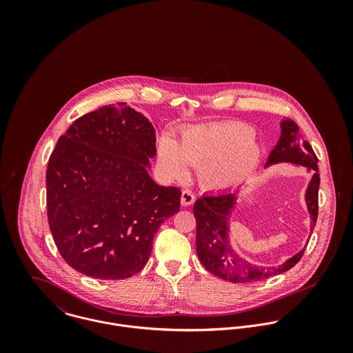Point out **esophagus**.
<instances>
[{
	"mask_svg": "<svg viewBox=\"0 0 353 353\" xmlns=\"http://www.w3.org/2000/svg\"><path fill=\"white\" fill-rule=\"evenodd\" d=\"M194 201H196V197H194V194H193L190 190H183V192H182L181 203H182L183 206H189V205L194 203Z\"/></svg>",
	"mask_w": 353,
	"mask_h": 353,
	"instance_id": "1",
	"label": "esophagus"
}]
</instances>
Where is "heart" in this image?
Wrapping results in <instances>:
<instances>
[{
	"instance_id": "obj_1",
	"label": "heart",
	"mask_w": 353,
	"mask_h": 353,
	"mask_svg": "<svg viewBox=\"0 0 353 353\" xmlns=\"http://www.w3.org/2000/svg\"><path fill=\"white\" fill-rule=\"evenodd\" d=\"M259 156L252 128L241 122L188 128L181 133L179 144L167 136L159 141V164L170 178L183 179L189 163L199 167L202 183L212 189H227L246 179Z\"/></svg>"
}]
</instances>
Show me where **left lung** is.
Returning <instances> with one entry per match:
<instances>
[{
	"label": "left lung",
	"mask_w": 353,
	"mask_h": 353,
	"mask_svg": "<svg viewBox=\"0 0 353 353\" xmlns=\"http://www.w3.org/2000/svg\"><path fill=\"white\" fill-rule=\"evenodd\" d=\"M294 163L312 171V178L305 190V203L311 217V231L318 217L319 172L318 157L299 132V126L285 119L281 122V136L270 152L265 167L276 163ZM239 192H225L199 199L194 206L197 223L196 250L202 265L213 276L231 283H254L266 280L294 268L303 256L304 249L279 266H259L243 259L230 243V216L238 200Z\"/></svg>",
	"instance_id": "1"
}]
</instances>
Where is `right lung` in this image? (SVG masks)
<instances>
[{"label":"right lung","instance_id":"add662e5","mask_svg":"<svg viewBox=\"0 0 353 353\" xmlns=\"http://www.w3.org/2000/svg\"><path fill=\"white\" fill-rule=\"evenodd\" d=\"M151 122L126 103L76 119L59 137L46 171L48 219L65 262L101 280L139 273L161 223L179 210L181 190L150 174Z\"/></svg>","mask_w":353,"mask_h":353}]
</instances>
